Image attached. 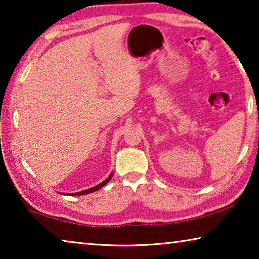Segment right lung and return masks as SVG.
I'll list each match as a JSON object with an SVG mask.
<instances>
[{"label": "right lung", "mask_w": 259, "mask_h": 259, "mask_svg": "<svg viewBox=\"0 0 259 259\" xmlns=\"http://www.w3.org/2000/svg\"><path fill=\"white\" fill-rule=\"evenodd\" d=\"M112 176H113V172L109 175V176L105 179V181L103 182V183H100V184H98V185H96V186H94V187H91V188H88V190H85V191H81V192H76V193H71V194L69 195H83V194H89V193H93V192H95V191H98L99 188H102L103 186H105L106 185V184L111 181L112 179ZM68 195V194H67Z\"/></svg>", "instance_id": "add662e5"}]
</instances>
